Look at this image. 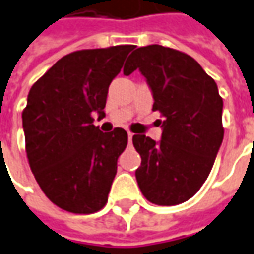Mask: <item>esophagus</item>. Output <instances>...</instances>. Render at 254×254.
I'll return each mask as SVG.
<instances>
[{"label": "esophagus", "instance_id": "esophagus-1", "mask_svg": "<svg viewBox=\"0 0 254 254\" xmlns=\"http://www.w3.org/2000/svg\"><path fill=\"white\" fill-rule=\"evenodd\" d=\"M132 137H133V133L132 132H127V140H129V143L132 142Z\"/></svg>", "mask_w": 254, "mask_h": 254}]
</instances>
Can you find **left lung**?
<instances>
[{
  "label": "left lung",
  "mask_w": 254,
  "mask_h": 254,
  "mask_svg": "<svg viewBox=\"0 0 254 254\" xmlns=\"http://www.w3.org/2000/svg\"><path fill=\"white\" fill-rule=\"evenodd\" d=\"M136 68L153 95V111L164 117L162 139L133 135L142 157L139 188L156 205H177L192 197L214 166L223 140V101L218 85L191 56L149 45L127 57L124 74Z\"/></svg>",
  "instance_id": "1"
}]
</instances>
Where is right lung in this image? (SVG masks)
I'll use <instances>...</instances> for the list:
<instances>
[{"label": "right lung", "instance_id": "right-lung-1", "mask_svg": "<svg viewBox=\"0 0 254 254\" xmlns=\"http://www.w3.org/2000/svg\"><path fill=\"white\" fill-rule=\"evenodd\" d=\"M133 45L88 49L62 57L28 94L22 127L31 170L45 195L73 214H92L108 201L118 157L127 144L122 127L104 133L111 81Z\"/></svg>", "mask_w": 254, "mask_h": 254}]
</instances>
